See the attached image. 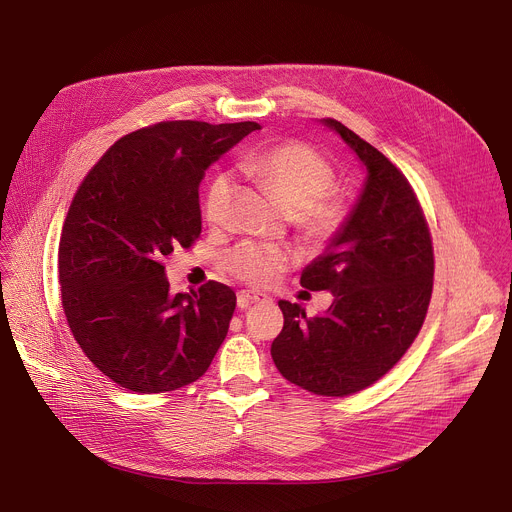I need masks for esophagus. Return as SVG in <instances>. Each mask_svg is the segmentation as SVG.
I'll list each match as a JSON object with an SVG mask.
<instances>
[{"mask_svg": "<svg viewBox=\"0 0 512 512\" xmlns=\"http://www.w3.org/2000/svg\"><path fill=\"white\" fill-rule=\"evenodd\" d=\"M267 300H269L267 294H263V291H253V289H241L239 296H237V304L243 310L249 308L255 302H267Z\"/></svg>", "mask_w": 512, "mask_h": 512, "instance_id": "34e87169", "label": "esophagus"}]
</instances>
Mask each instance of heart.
<instances>
[{
    "label": "heart",
    "instance_id": "obj_1",
    "mask_svg": "<svg viewBox=\"0 0 512 512\" xmlns=\"http://www.w3.org/2000/svg\"><path fill=\"white\" fill-rule=\"evenodd\" d=\"M245 172L257 178L279 202V206L298 216L308 239L330 241L344 225L346 210L340 202L324 198L334 174L328 162L308 145L287 143L281 148L249 156ZM233 182L227 174L216 176L204 198V216L212 225L225 221ZM287 265V253L267 243H243L225 257V269L251 285H267Z\"/></svg>",
    "mask_w": 512,
    "mask_h": 512
}]
</instances>
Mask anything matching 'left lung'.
<instances>
[{
	"label": "left lung",
	"mask_w": 512,
	"mask_h": 512,
	"mask_svg": "<svg viewBox=\"0 0 512 512\" xmlns=\"http://www.w3.org/2000/svg\"><path fill=\"white\" fill-rule=\"evenodd\" d=\"M320 123L340 135L367 178L342 229L300 277L308 289L332 291L330 308L306 318L300 304L279 300L283 328L271 356L289 383L344 397L389 373L415 340L431 298L433 249L407 178L340 121Z\"/></svg>",
	"instance_id": "obj_1"
}]
</instances>
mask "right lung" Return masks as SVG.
Segmentation results:
<instances>
[{"label": "right lung", "mask_w": 512, "mask_h": 512, "mask_svg": "<svg viewBox=\"0 0 512 512\" xmlns=\"http://www.w3.org/2000/svg\"><path fill=\"white\" fill-rule=\"evenodd\" d=\"M255 121H164L123 135L81 182L58 245L62 308L95 367L135 393L200 379L237 296L218 281L170 294L162 259L202 231L204 172Z\"/></svg>", "instance_id": "right-lung-1"}]
</instances>
